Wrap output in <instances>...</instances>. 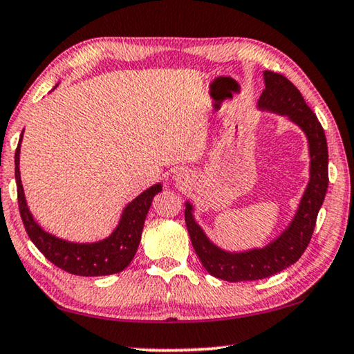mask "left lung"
<instances>
[{"instance_id": "left-lung-1", "label": "left lung", "mask_w": 354, "mask_h": 354, "mask_svg": "<svg viewBox=\"0 0 354 354\" xmlns=\"http://www.w3.org/2000/svg\"><path fill=\"white\" fill-rule=\"evenodd\" d=\"M265 83L266 88L263 89L258 100L260 109L290 116V120L306 132L312 159L310 183L301 200L298 214L287 232L268 248L244 252V254H228L209 243V239L194 221L192 206H186L184 217H186L187 232L201 265L211 276L227 282H245V280L252 282V280L266 279L298 261L310 243L318 211L328 190V143L322 122L306 104L299 89L287 77L266 71Z\"/></svg>"}]
</instances>
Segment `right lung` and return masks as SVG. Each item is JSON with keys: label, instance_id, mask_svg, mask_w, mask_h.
<instances>
[{"label": "right lung", "instance_id": "add662e5", "mask_svg": "<svg viewBox=\"0 0 354 354\" xmlns=\"http://www.w3.org/2000/svg\"><path fill=\"white\" fill-rule=\"evenodd\" d=\"M19 156L20 143L15 149V181L19 209L28 236L42 252V255L48 261H52L55 266L69 274H75V276H109V274L122 271L132 261L138 249L145 218H147L154 195L162 190L160 184H156V186L145 190L132 203L127 205L124 212H122L120 225L110 238L94 244H74L44 232L30 214L20 181Z\"/></svg>", "mask_w": 354, "mask_h": 354}]
</instances>
